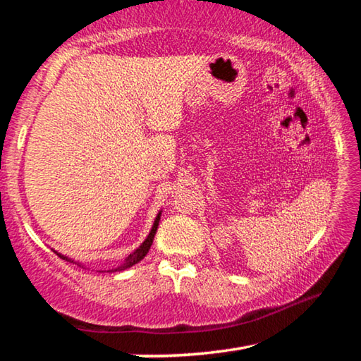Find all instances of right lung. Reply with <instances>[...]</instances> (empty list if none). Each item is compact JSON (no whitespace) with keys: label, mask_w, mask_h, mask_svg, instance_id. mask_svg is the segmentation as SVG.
I'll list each match as a JSON object with an SVG mask.
<instances>
[{"label":"right lung","mask_w":361,"mask_h":361,"mask_svg":"<svg viewBox=\"0 0 361 361\" xmlns=\"http://www.w3.org/2000/svg\"><path fill=\"white\" fill-rule=\"evenodd\" d=\"M159 219H161V213H159V215L156 216V219H154V224H152V229H151V232H149V235L146 237V240L142 243V245H140L135 252L133 253H130L129 256H127V259L124 261V264L122 266H119V267H116L114 271H124V269H127V267H130V266H133V264H137V262H140L142 261L145 256H146V253L149 252V248H151V245H152V239H154V234H156V231H157V226H159ZM59 255V253H57ZM60 258L62 259H66V261H70L68 258H65V256H62V255H59Z\"/></svg>","instance_id":"right-lung-1"}]
</instances>
